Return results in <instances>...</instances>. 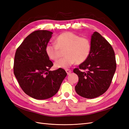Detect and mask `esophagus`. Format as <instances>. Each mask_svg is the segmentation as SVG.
Masks as SVG:
<instances>
[{"mask_svg":"<svg viewBox=\"0 0 129 129\" xmlns=\"http://www.w3.org/2000/svg\"><path fill=\"white\" fill-rule=\"evenodd\" d=\"M66 72L67 74L69 75V74H70V73L72 72V71L71 70H68V69H67V70H66Z\"/></svg>","mask_w":129,"mask_h":129,"instance_id":"1","label":"esophagus"}]
</instances>
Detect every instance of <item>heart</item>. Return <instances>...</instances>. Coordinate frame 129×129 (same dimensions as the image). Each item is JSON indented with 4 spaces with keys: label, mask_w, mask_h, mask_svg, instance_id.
Wrapping results in <instances>:
<instances>
[{
    "label": "heart",
    "mask_w": 129,
    "mask_h": 129,
    "mask_svg": "<svg viewBox=\"0 0 129 129\" xmlns=\"http://www.w3.org/2000/svg\"><path fill=\"white\" fill-rule=\"evenodd\" d=\"M56 43H49L45 46V52L52 60H56L61 55V50H65L64 57L56 61V68L70 67L75 62L81 63L86 60L91 51L90 40L70 32L62 33L56 38Z\"/></svg>",
    "instance_id": "1"
}]
</instances>
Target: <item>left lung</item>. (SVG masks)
<instances>
[{"mask_svg":"<svg viewBox=\"0 0 129 129\" xmlns=\"http://www.w3.org/2000/svg\"><path fill=\"white\" fill-rule=\"evenodd\" d=\"M115 53L111 45L101 34L95 32L91 39L88 58L74 68L79 77L76 92L86 99L102 95L108 90L116 70Z\"/></svg>","mask_w":129,"mask_h":129,"instance_id":"8db88e82","label":"left lung"}]
</instances>
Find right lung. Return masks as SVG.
<instances>
[{"label":"right lung","mask_w":129,"mask_h":129,"mask_svg":"<svg viewBox=\"0 0 129 129\" xmlns=\"http://www.w3.org/2000/svg\"><path fill=\"white\" fill-rule=\"evenodd\" d=\"M52 33L46 30L34 31L25 38L15 53V76L24 93L37 100L54 96L67 75L62 68L50 71L53 63L45 49Z\"/></svg>","instance_id":"1"}]
</instances>
